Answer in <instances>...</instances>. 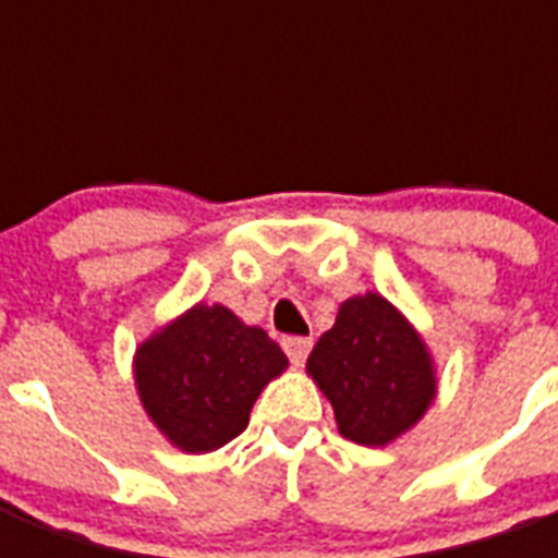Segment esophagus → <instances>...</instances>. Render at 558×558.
Returning <instances> with one entry per match:
<instances>
[{"instance_id": "esophagus-1", "label": "esophagus", "mask_w": 558, "mask_h": 558, "mask_svg": "<svg viewBox=\"0 0 558 558\" xmlns=\"http://www.w3.org/2000/svg\"><path fill=\"white\" fill-rule=\"evenodd\" d=\"M283 350H287V356L292 359V365H304L306 356H310V350H313V339L289 336V339H283Z\"/></svg>"}]
</instances>
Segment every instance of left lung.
Here are the masks:
<instances>
[{
	"mask_svg": "<svg viewBox=\"0 0 558 558\" xmlns=\"http://www.w3.org/2000/svg\"><path fill=\"white\" fill-rule=\"evenodd\" d=\"M336 411L341 437L388 446L411 432L437 397V371L416 327L379 292L348 298L306 359Z\"/></svg>",
	"mask_w": 558,
	"mask_h": 558,
	"instance_id": "obj_1",
	"label": "left lung"
}]
</instances>
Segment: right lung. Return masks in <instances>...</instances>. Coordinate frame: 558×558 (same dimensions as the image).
Segmentation results:
<instances>
[{
  "label": "right lung",
  "instance_id": "add662e5",
  "mask_svg": "<svg viewBox=\"0 0 558 558\" xmlns=\"http://www.w3.org/2000/svg\"><path fill=\"white\" fill-rule=\"evenodd\" d=\"M283 350L222 304H196L135 348L144 411L187 454L222 449L245 432L260 390L287 371Z\"/></svg>",
  "mask_w": 558,
  "mask_h": 558
}]
</instances>
